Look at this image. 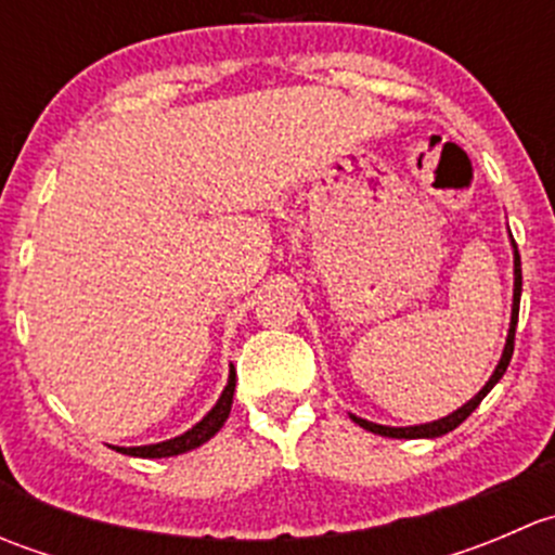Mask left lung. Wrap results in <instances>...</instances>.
<instances>
[{
	"mask_svg": "<svg viewBox=\"0 0 555 555\" xmlns=\"http://www.w3.org/2000/svg\"><path fill=\"white\" fill-rule=\"evenodd\" d=\"M513 273H516V284H513V317H511V330H507V344H505V351H502V360L500 365H496V371L491 373V378L486 382L483 389L478 391V395L473 397L469 402H464L459 411L449 413L446 418H438V422H429V424H418V427H384V424H373L367 422V418H360V416H351L357 424H360L362 429H367V433H376L382 435V438H402V440H413V438H440V435L451 433V429H456L459 424L464 422V418L469 416V413L475 411V408L480 405V400H483L486 395H489L491 389H494V384L500 382L502 376H505L507 365H511V357H513V346H516V324H518V306H520V255H518V246L513 242Z\"/></svg>",
	"mask_w": 555,
	"mask_h": 555,
	"instance_id": "8db88e82",
	"label": "left lung"
}]
</instances>
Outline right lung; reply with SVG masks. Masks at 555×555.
Here are the masks:
<instances>
[{
    "label": "right lung",
    "mask_w": 555,
    "mask_h": 555,
    "mask_svg": "<svg viewBox=\"0 0 555 555\" xmlns=\"http://www.w3.org/2000/svg\"><path fill=\"white\" fill-rule=\"evenodd\" d=\"M233 391H236V371H233V367H231V376H228V386H225V389H222V395H220V400H217V405L211 408V411L206 413V416L201 418V422L195 424L193 429H188V433L179 435V438L164 440V443L137 446V449H120V446H117L115 451L128 453V456L160 459V456H177V453L198 449V446H204L206 440L215 438V435L222 429V424H225V418L231 416Z\"/></svg>",
    "instance_id": "1"
}]
</instances>
